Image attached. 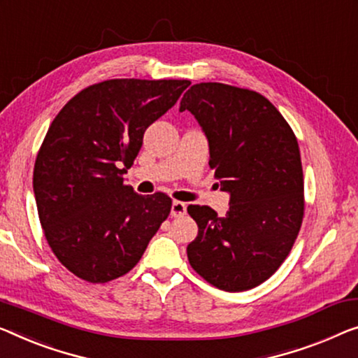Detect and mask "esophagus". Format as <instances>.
Returning <instances> with one entry per match:
<instances>
[{"label":"esophagus","instance_id":"esophagus-1","mask_svg":"<svg viewBox=\"0 0 358 358\" xmlns=\"http://www.w3.org/2000/svg\"><path fill=\"white\" fill-rule=\"evenodd\" d=\"M186 213V204L181 201H173L172 207H170V215L172 217H183Z\"/></svg>","mask_w":358,"mask_h":358}]
</instances>
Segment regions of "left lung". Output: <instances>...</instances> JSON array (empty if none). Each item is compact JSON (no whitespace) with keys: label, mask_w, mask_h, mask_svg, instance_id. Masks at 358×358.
<instances>
[{"label":"left lung","mask_w":358,"mask_h":358,"mask_svg":"<svg viewBox=\"0 0 358 358\" xmlns=\"http://www.w3.org/2000/svg\"><path fill=\"white\" fill-rule=\"evenodd\" d=\"M209 143V165L230 194L223 217L189 206L197 236L186 252L193 268L228 292L246 291L278 270L303 215V175L297 140L262 94L225 83H197L185 93Z\"/></svg>","instance_id":"1"}]
</instances>
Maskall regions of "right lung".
<instances>
[{"label":"right lung","mask_w":358,"mask_h":358,"mask_svg":"<svg viewBox=\"0 0 358 358\" xmlns=\"http://www.w3.org/2000/svg\"><path fill=\"white\" fill-rule=\"evenodd\" d=\"M189 83L108 80L73 96L50 125L35 161L36 209L52 252L78 278L128 273L169 217L170 197L136 194L122 175Z\"/></svg>","instance_id":"1"}]
</instances>
